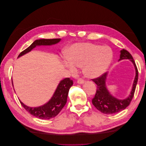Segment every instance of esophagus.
Segmentation results:
<instances>
[{"instance_id": "1", "label": "esophagus", "mask_w": 146, "mask_h": 146, "mask_svg": "<svg viewBox=\"0 0 146 146\" xmlns=\"http://www.w3.org/2000/svg\"><path fill=\"white\" fill-rule=\"evenodd\" d=\"M77 83H78V84H82V83H84V80H83V79H82V78H78V80H77Z\"/></svg>"}]
</instances>
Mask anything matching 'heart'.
Here are the masks:
<instances>
[{"label": "heart", "mask_w": 146, "mask_h": 146, "mask_svg": "<svg viewBox=\"0 0 146 146\" xmlns=\"http://www.w3.org/2000/svg\"><path fill=\"white\" fill-rule=\"evenodd\" d=\"M68 61L65 65L72 73L77 67H83V74L89 78L98 77L108 68L113 58V52L108 47L91 43L76 44L66 52Z\"/></svg>", "instance_id": "heart-1"}]
</instances>
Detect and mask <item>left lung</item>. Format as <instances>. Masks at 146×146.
<instances>
[{
	"label": "left lung",
	"instance_id": "left-lung-1",
	"mask_svg": "<svg viewBox=\"0 0 146 146\" xmlns=\"http://www.w3.org/2000/svg\"><path fill=\"white\" fill-rule=\"evenodd\" d=\"M123 59H129L133 63L136 70V76L133 82V88H132L130 95L127 99L119 100L110 94L105 84V80L107 76V72L102 74L98 77L92 79V80L97 85L96 92L94 98L92 99V103L99 111L102 113L112 114L122 111L130 105L134 96L136 84L138 82V70L133 56L127 50L123 49V48L121 50L119 60Z\"/></svg>",
	"mask_w": 146,
	"mask_h": 146
}]
</instances>
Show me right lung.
I'll list each match as a JSON object with an SVG mask.
<instances>
[{
    "instance_id": "1",
    "label": "right lung",
    "mask_w": 146,
    "mask_h": 146,
    "mask_svg": "<svg viewBox=\"0 0 146 146\" xmlns=\"http://www.w3.org/2000/svg\"><path fill=\"white\" fill-rule=\"evenodd\" d=\"M61 39H41L35 40L32 44L26 49L20 53L18 57L27 54L32 50L36 46H49L55 44L60 42ZM13 84V82H12ZM73 85L72 80L69 78H65L61 80L57 86L54 94L51 99L47 104L36 108L27 107L22 102L20 103L22 106L33 116L41 119H49L55 117L67 102V98L70 88Z\"/></svg>"
}]
</instances>
